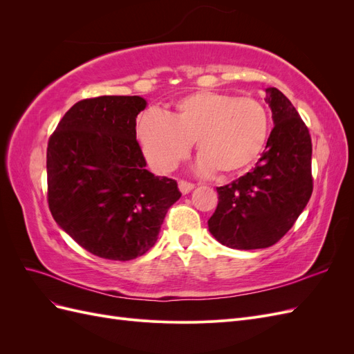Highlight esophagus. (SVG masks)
<instances>
[{"label":"esophagus","mask_w":354,"mask_h":354,"mask_svg":"<svg viewBox=\"0 0 354 354\" xmlns=\"http://www.w3.org/2000/svg\"><path fill=\"white\" fill-rule=\"evenodd\" d=\"M178 189H180V192L183 195H187L189 192H192L195 189V185H192V183H187V181H185V180H180L178 181Z\"/></svg>","instance_id":"1"}]
</instances>
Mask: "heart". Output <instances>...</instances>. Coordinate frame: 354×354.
Instances as JSON below:
<instances>
[{"label": "heart", "instance_id": "1", "mask_svg": "<svg viewBox=\"0 0 354 354\" xmlns=\"http://www.w3.org/2000/svg\"><path fill=\"white\" fill-rule=\"evenodd\" d=\"M269 115L252 97L196 91L176 102L165 115L147 111L137 124V142L146 160L159 173H169L196 142L198 169L236 174L261 155L269 137Z\"/></svg>", "mask_w": 354, "mask_h": 354}]
</instances>
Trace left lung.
Here are the masks:
<instances>
[{
    "label": "left lung",
    "mask_w": 354,
    "mask_h": 354,
    "mask_svg": "<svg viewBox=\"0 0 354 354\" xmlns=\"http://www.w3.org/2000/svg\"><path fill=\"white\" fill-rule=\"evenodd\" d=\"M273 130L255 167L217 187L218 205L208 220L216 241L233 250L274 245L294 226L313 192L312 138L292 103L266 88Z\"/></svg>",
    "instance_id": "obj_1"
}]
</instances>
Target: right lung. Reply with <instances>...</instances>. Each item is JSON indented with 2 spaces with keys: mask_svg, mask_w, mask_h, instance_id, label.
Returning <instances> with one entry per match:
<instances>
[{
  "mask_svg": "<svg viewBox=\"0 0 354 354\" xmlns=\"http://www.w3.org/2000/svg\"><path fill=\"white\" fill-rule=\"evenodd\" d=\"M140 95L81 100L47 147L48 207L59 227L102 259L128 261L155 245L177 181L146 169L136 140Z\"/></svg>",
  "mask_w": 354,
  "mask_h": 354,
  "instance_id": "add662e5",
  "label": "right lung"
}]
</instances>
